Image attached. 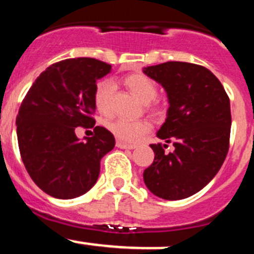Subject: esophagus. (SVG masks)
Returning a JSON list of instances; mask_svg holds the SVG:
<instances>
[{
	"label": "esophagus",
	"mask_w": 254,
	"mask_h": 254,
	"mask_svg": "<svg viewBox=\"0 0 254 254\" xmlns=\"http://www.w3.org/2000/svg\"><path fill=\"white\" fill-rule=\"evenodd\" d=\"M117 146L120 147V149H129V150L135 149V145L127 144V142H123V141H120V140H118L117 141Z\"/></svg>",
	"instance_id": "34e87169"
}]
</instances>
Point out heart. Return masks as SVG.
I'll return each mask as SVG.
<instances>
[{"label":"heart","instance_id":"b5f03b06","mask_svg":"<svg viewBox=\"0 0 254 254\" xmlns=\"http://www.w3.org/2000/svg\"><path fill=\"white\" fill-rule=\"evenodd\" d=\"M124 84L127 89L136 95L142 103H145V109L154 118H161L165 113L164 105L156 99L157 85L151 78L142 73H132L124 78ZM113 93L114 84L107 79L97 82L93 93L95 108L102 114L108 115L112 112ZM107 127L118 140L124 142H136L147 134L150 124L144 119L127 120L123 118L112 119L107 123Z\"/></svg>","mask_w":254,"mask_h":254}]
</instances>
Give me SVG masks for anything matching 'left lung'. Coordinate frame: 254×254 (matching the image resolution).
I'll use <instances>...</instances> for the list:
<instances>
[{"label":"left lung","mask_w":254,"mask_h":254,"mask_svg":"<svg viewBox=\"0 0 254 254\" xmlns=\"http://www.w3.org/2000/svg\"><path fill=\"white\" fill-rule=\"evenodd\" d=\"M165 88L170 107L157 136L166 144H151L154 162L144 181L155 196L182 200L202 190L222 166L231 134L230 98L220 80L202 65L166 62L144 68ZM171 142L174 149L165 153Z\"/></svg>","instance_id":"8db88e82"}]
</instances>
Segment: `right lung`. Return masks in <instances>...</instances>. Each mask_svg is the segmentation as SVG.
I'll use <instances>...</instances> for the list:
<instances>
[{
	"label": "right lung",
	"instance_id": "right-lung-1",
	"mask_svg": "<svg viewBox=\"0 0 254 254\" xmlns=\"http://www.w3.org/2000/svg\"><path fill=\"white\" fill-rule=\"evenodd\" d=\"M112 65L94 58L57 62L39 74L16 118L19 154L34 184L56 198L79 197L97 182L100 160L113 150L114 135L95 127L93 93ZM78 126L93 128L80 142Z\"/></svg>",
	"mask_w": 254,
	"mask_h": 254
}]
</instances>
